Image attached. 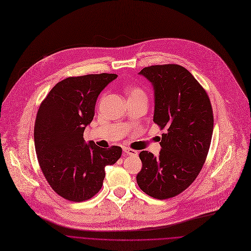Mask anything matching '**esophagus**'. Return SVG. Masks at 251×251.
Masks as SVG:
<instances>
[{"instance_id": "1", "label": "esophagus", "mask_w": 251, "mask_h": 251, "mask_svg": "<svg viewBox=\"0 0 251 251\" xmlns=\"http://www.w3.org/2000/svg\"><path fill=\"white\" fill-rule=\"evenodd\" d=\"M123 151H124L127 155H137V154H138L137 151L133 150V149H131V148H128V147H124V148H123Z\"/></svg>"}]
</instances>
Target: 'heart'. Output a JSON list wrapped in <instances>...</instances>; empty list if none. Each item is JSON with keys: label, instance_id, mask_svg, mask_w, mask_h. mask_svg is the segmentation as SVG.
Masks as SVG:
<instances>
[{"label": "heart", "instance_id": "obj_1", "mask_svg": "<svg viewBox=\"0 0 251 251\" xmlns=\"http://www.w3.org/2000/svg\"><path fill=\"white\" fill-rule=\"evenodd\" d=\"M125 91H126V94H127L128 98L135 97V96L144 95L143 91H142L140 88L136 87V86H127L126 89H125Z\"/></svg>", "mask_w": 251, "mask_h": 251}]
</instances>
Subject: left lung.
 Listing matches in <instances>:
<instances>
[{
  "instance_id": "obj_1",
  "label": "left lung",
  "mask_w": 251,
  "mask_h": 251,
  "mask_svg": "<svg viewBox=\"0 0 251 251\" xmlns=\"http://www.w3.org/2000/svg\"><path fill=\"white\" fill-rule=\"evenodd\" d=\"M139 75L153 86V121L166 132L158 156L140 152L142 169L136 180L143 192L163 200L184 191L202 169L213 133L212 107L207 93L184 67L155 65Z\"/></svg>"
}]
</instances>
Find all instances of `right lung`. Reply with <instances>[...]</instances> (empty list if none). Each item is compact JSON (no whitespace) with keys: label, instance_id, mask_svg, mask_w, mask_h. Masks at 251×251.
Returning a JSON list of instances; mask_svg holds the SVG:
<instances>
[{"label":"right lung","instance_id":"add662e5","mask_svg":"<svg viewBox=\"0 0 251 251\" xmlns=\"http://www.w3.org/2000/svg\"><path fill=\"white\" fill-rule=\"evenodd\" d=\"M118 76L91 74L57 83L42 102L34 128L35 148L45 178L63 198L80 202L99 192L105 166L121 157L122 149H103L83 134L95 115L103 89Z\"/></svg>","mask_w":251,"mask_h":251}]
</instances>
